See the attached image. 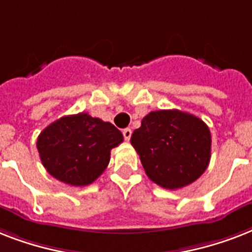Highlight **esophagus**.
I'll return each instance as SVG.
<instances>
[{
  "mask_svg": "<svg viewBox=\"0 0 252 252\" xmlns=\"http://www.w3.org/2000/svg\"><path fill=\"white\" fill-rule=\"evenodd\" d=\"M123 136L126 138V141H129L130 136H132V129L130 128H126V129L123 130Z\"/></svg>",
  "mask_w": 252,
  "mask_h": 252,
  "instance_id": "esophagus-1",
  "label": "esophagus"
}]
</instances>
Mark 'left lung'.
Listing matches in <instances>:
<instances>
[{"mask_svg":"<svg viewBox=\"0 0 252 252\" xmlns=\"http://www.w3.org/2000/svg\"><path fill=\"white\" fill-rule=\"evenodd\" d=\"M149 179L178 189L203 175L211 159L212 138L201 119L179 110L152 111L130 137Z\"/></svg>","mask_w":252,"mask_h":252,"instance_id":"obj_1","label":"left lung"}]
</instances>
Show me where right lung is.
<instances>
[{"mask_svg":"<svg viewBox=\"0 0 252 252\" xmlns=\"http://www.w3.org/2000/svg\"><path fill=\"white\" fill-rule=\"evenodd\" d=\"M122 132L86 112L63 116L43 129L36 148L45 170L70 186H89L110 162L111 149L122 144Z\"/></svg>","mask_w":252,"mask_h":252,"instance_id":"add662e5","label":"right lung"}]
</instances>
